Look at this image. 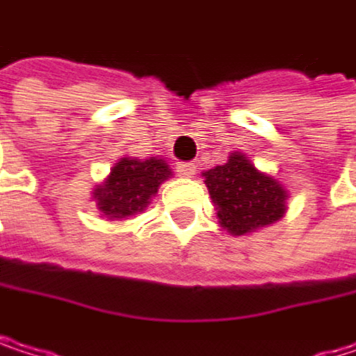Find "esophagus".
Returning a JSON list of instances; mask_svg holds the SVG:
<instances>
[{"mask_svg":"<svg viewBox=\"0 0 356 356\" xmlns=\"http://www.w3.org/2000/svg\"><path fill=\"white\" fill-rule=\"evenodd\" d=\"M176 172H178L182 178H193V176L197 174V168H195V163H178Z\"/></svg>","mask_w":356,"mask_h":356,"instance_id":"obj_1","label":"esophagus"}]
</instances>
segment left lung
Masks as SVG:
<instances>
[{
  "label": "left lung",
  "instance_id": "left-lung-1",
  "mask_svg": "<svg viewBox=\"0 0 356 356\" xmlns=\"http://www.w3.org/2000/svg\"><path fill=\"white\" fill-rule=\"evenodd\" d=\"M203 176L218 211V222L232 236H245L271 226L288 209L284 184L259 172L241 151L230 153L224 165H216L203 172Z\"/></svg>",
  "mask_w": 356,
  "mask_h": 356
}]
</instances>
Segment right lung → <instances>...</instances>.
<instances>
[{
    "label": "right lung",
    "instance_id": "1",
    "mask_svg": "<svg viewBox=\"0 0 356 356\" xmlns=\"http://www.w3.org/2000/svg\"><path fill=\"white\" fill-rule=\"evenodd\" d=\"M174 172L161 157H122L109 172V176L92 188V201L109 222H122L140 213L157 188L172 178Z\"/></svg>",
    "mask_w": 356,
    "mask_h": 356
}]
</instances>
